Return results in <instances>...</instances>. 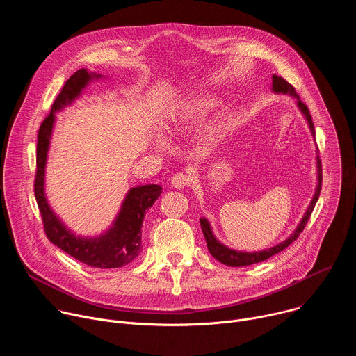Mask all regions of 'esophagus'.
<instances>
[{
    "instance_id": "esophagus-1",
    "label": "esophagus",
    "mask_w": 356,
    "mask_h": 356,
    "mask_svg": "<svg viewBox=\"0 0 356 356\" xmlns=\"http://www.w3.org/2000/svg\"><path fill=\"white\" fill-rule=\"evenodd\" d=\"M172 184L176 188H184L193 184V175L190 172H180L173 176Z\"/></svg>"
}]
</instances>
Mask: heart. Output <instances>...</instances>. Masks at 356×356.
Returning <instances> with one entry per match:
<instances>
[{
    "label": "heart",
    "instance_id": "b5f03b06",
    "mask_svg": "<svg viewBox=\"0 0 356 356\" xmlns=\"http://www.w3.org/2000/svg\"><path fill=\"white\" fill-rule=\"evenodd\" d=\"M210 104L209 103H197L194 106H191L188 110H187V115L188 117H198V115H202L207 110H209Z\"/></svg>",
    "mask_w": 356,
    "mask_h": 356
}]
</instances>
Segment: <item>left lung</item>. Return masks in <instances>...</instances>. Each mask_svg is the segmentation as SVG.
Returning a JSON list of instances; mask_svg holds the SVG:
<instances>
[{
    "label": "left lung",
    "instance_id": "obj_1",
    "mask_svg": "<svg viewBox=\"0 0 356 356\" xmlns=\"http://www.w3.org/2000/svg\"><path fill=\"white\" fill-rule=\"evenodd\" d=\"M272 88L275 92H282V94H289L291 97H294L297 99V106L300 108V111L304 114V117H306L307 122H309V127L312 129V134L316 139V131H314V124H313V118H312V114L307 108V106L302 103V101L300 99L298 94L296 92L294 87L287 83L283 77H279L276 74H273L272 77ZM317 169H318V184H317V188H316V193H314V197L310 202V206L306 211V214H304V217L301 218L300 224L297 225L296 231L283 242H280L279 245L273 246V248H269V249H265V250H259V252H241V250H234V249H229L228 246H225L224 243H221L213 234L211 231V227L209 224V221L206 218H200V225H201V229H202V234H204V238H206V242H207V248H209V252L211 253V255L221 264L224 265H228V266H248V265H253V264H259L262 261H266L269 259L270 257L276 255V253L282 252L284 248H287L291 242H294L300 232L304 229V227L307 225L309 222V218L316 207V202L320 197V191H321V183H323V168H321V159L320 156L317 155Z\"/></svg>",
    "mask_w": 356,
    "mask_h": 356
}]
</instances>
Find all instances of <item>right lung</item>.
Returning a JSON list of instances; mask_svg holds the SVG:
<instances>
[{"mask_svg": "<svg viewBox=\"0 0 356 356\" xmlns=\"http://www.w3.org/2000/svg\"><path fill=\"white\" fill-rule=\"evenodd\" d=\"M98 74L88 73L86 69L77 70L65 83L62 91L52 104L50 114L43 120L38 132L36 146V175L33 191L42 216L43 228L47 239L69 253L74 259L99 269L122 268L132 262L142 250V222L146 211L159 198L162 187L159 184H146L132 187L113 227L101 236L81 238L70 232L62 221L50 210L44 197V166L50 136L55 122V113L70 104L81 90Z\"/></svg>", "mask_w": 356, "mask_h": 356, "instance_id": "obj_1", "label": "right lung"}]
</instances>
